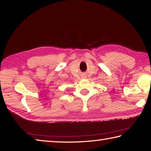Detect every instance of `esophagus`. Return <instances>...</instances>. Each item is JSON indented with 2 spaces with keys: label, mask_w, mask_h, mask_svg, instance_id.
Instances as JSON below:
<instances>
[{
  "label": "esophagus",
  "mask_w": 151,
  "mask_h": 151,
  "mask_svg": "<svg viewBox=\"0 0 151 151\" xmlns=\"http://www.w3.org/2000/svg\"><path fill=\"white\" fill-rule=\"evenodd\" d=\"M82 77H83V79H84V78H86V76L85 74H83V76H82Z\"/></svg>",
  "instance_id": "esophagus-1"
}]
</instances>
